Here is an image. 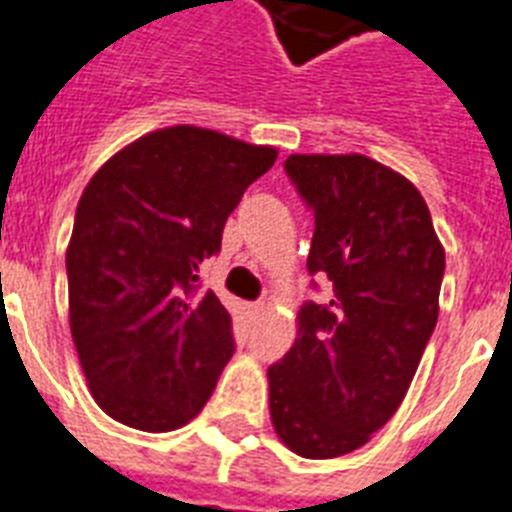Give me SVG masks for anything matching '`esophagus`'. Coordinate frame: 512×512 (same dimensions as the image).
Instances as JSON below:
<instances>
[{"instance_id": "1", "label": "esophagus", "mask_w": 512, "mask_h": 512, "mask_svg": "<svg viewBox=\"0 0 512 512\" xmlns=\"http://www.w3.org/2000/svg\"><path fill=\"white\" fill-rule=\"evenodd\" d=\"M247 314H250L252 319H260L262 314H265V304H262V301H257V304H250V306H247Z\"/></svg>"}]
</instances>
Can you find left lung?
<instances>
[{
  "mask_svg": "<svg viewBox=\"0 0 512 512\" xmlns=\"http://www.w3.org/2000/svg\"><path fill=\"white\" fill-rule=\"evenodd\" d=\"M286 172L314 211L309 273L327 304L301 306L299 337L268 368L270 420L304 459L366 446L399 410L438 322L446 252L407 177L363 154H291Z\"/></svg>",
  "mask_w": 512,
  "mask_h": 512,
  "instance_id": "obj_1",
  "label": "left lung"
}]
</instances>
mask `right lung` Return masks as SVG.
Returning a JSON list of instances; mask_svg holds the SVG:
<instances>
[{
	"label": "right lung",
	"instance_id": "1",
	"mask_svg": "<svg viewBox=\"0 0 512 512\" xmlns=\"http://www.w3.org/2000/svg\"><path fill=\"white\" fill-rule=\"evenodd\" d=\"M278 149L198 126L151 131L102 164L66 250L69 327L100 410L128 428L188 425L234 353L231 317L201 291L229 213Z\"/></svg>",
	"mask_w": 512,
	"mask_h": 512
}]
</instances>
